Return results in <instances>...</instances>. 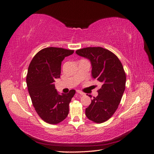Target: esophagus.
<instances>
[{
  "mask_svg": "<svg viewBox=\"0 0 154 154\" xmlns=\"http://www.w3.org/2000/svg\"><path fill=\"white\" fill-rule=\"evenodd\" d=\"M77 93H78V94H79L82 95V96H85V94L84 92H82L81 91H77Z\"/></svg>",
  "mask_w": 154,
  "mask_h": 154,
  "instance_id": "1",
  "label": "esophagus"
}]
</instances>
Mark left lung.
I'll list each match as a JSON object with an SVG mask.
<instances>
[{
  "mask_svg": "<svg viewBox=\"0 0 154 154\" xmlns=\"http://www.w3.org/2000/svg\"><path fill=\"white\" fill-rule=\"evenodd\" d=\"M76 53L90 60L92 77L101 83L98 95L85 109V115L93 122L103 123L118 108L125 89L126 74L123 65L117 56L101 47L80 49Z\"/></svg>",
  "mask_w": 154,
  "mask_h": 154,
  "instance_id": "obj_1",
  "label": "left lung"
}]
</instances>
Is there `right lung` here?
Listing matches in <instances>:
<instances>
[{
    "instance_id": "right-lung-1",
    "label": "right lung",
    "mask_w": 154,
    "mask_h": 154,
    "mask_svg": "<svg viewBox=\"0 0 154 154\" xmlns=\"http://www.w3.org/2000/svg\"><path fill=\"white\" fill-rule=\"evenodd\" d=\"M74 50L46 48L37 53L27 71L26 83L32 103L37 114L45 122L58 124L67 118L69 105L75 90L59 94L53 82L61 74V64L65 57Z\"/></svg>"
}]
</instances>
